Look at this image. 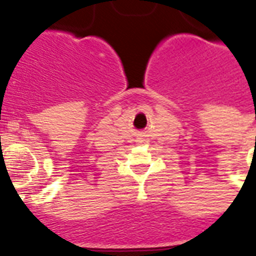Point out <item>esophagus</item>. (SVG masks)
Returning a JSON list of instances; mask_svg holds the SVG:
<instances>
[{"label": "esophagus", "mask_w": 256, "mask_h": 256, "mask_svg": "<svg viewBox=\"0 0 256 256\" xmlns=\"http://www.w3.org/2000/svg\"><path fill=\"white\" fill-rule=\"evenodd\" d=\"M139 142H143V140H139Z\"/></svg>", "instance_id": "esophagus-1"}]
</instances>
